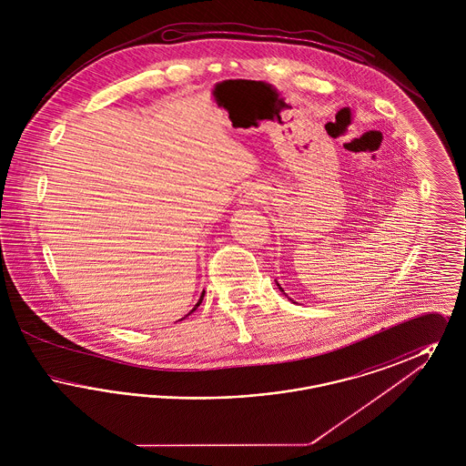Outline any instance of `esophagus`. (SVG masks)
Returning a JSON list of instances; mask_svg holds the SVG:
<instances>
[{
  "label": "esophagus",
  "instance_id": "1",
  "mask_svg": "<svg viewBox=\"0 0 466 466\" xmlns=\"http://www.w3.org/2000/svg\"><path fill=\"white\" fill-rule=\"evenodd\" d=\"M244 198H246V199L257 200L260 198V192H258V188H253V187H251V188H246Z\"/></svg>",
  "mask_w": 466,
  "mask_h": 466
}]
</instances>
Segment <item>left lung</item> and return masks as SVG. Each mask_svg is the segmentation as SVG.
Here are the masks:
<instances>
[{
    "label": "left lung",
    "mask_w": 466,
    "mask_h": 466,
    "mask_svg": "<svg viewBox=\"0 0 466 466\" xmlns=\"http://www.w3.org/2000/svg\"><path fill=\"white\" fill-rule=\"evenodd\" d=\"M276 285H278V289H279V291H281V293H283V295H285V297H287V299H289V300H291V299H289V295H287V293H285V289H281V285H279V283H278V281H276Z\"/></svg>",
    "instance_id": "8db88e82"
}]
</instances>
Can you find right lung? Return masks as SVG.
<instances>
[{
  "label": "right lung",
  "instance_id": "right-lung-1",
  "mask_svg": "<svg viewBox=\"0 0 466 466\" xmlns=\"http://www.w3.org/2000/svg\"><path fill=\"white\" fill-rule=\"evenodd\" d=\"M202 299H204V291H202V295H200L199 302H198V304H196V308H194V309L190 310V312H194V310H196V309H198V308H199L200 302H202ZM190 312H188V314H190ZM188 314H187V316H188ZM181 319H183V318H181Z\"/></svg>",
  "mask_w": 466,
  "mask_h": 466
}]
</instances>
